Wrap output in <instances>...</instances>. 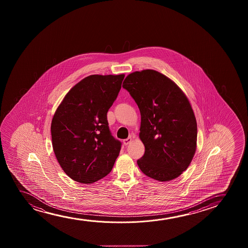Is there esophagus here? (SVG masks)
<instances>
[{
    "label": "esophagus",
    "instance_id": "obj_1",
    "mask_svg": "<svg viewBox=\"0 0 248 248\" xmlns=\"http://www.w3.org/2000/svg\"><path fill=\"white\" fill-rule=\"evenodd\" d=\"M131 140H132V138L131 137H129V138H127V139L124 140V144L127 146V145H129V143L131 142Z\"/></svg>",
    "mask_w": 248,
    "mask_h": 248
}]
</instances>
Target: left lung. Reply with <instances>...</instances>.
<instances>
[{
  "label": "left lung",
  "instance_id": "1",
  "mask_svg": "<svg viewBox=\"0 0 248 248\" xmlns=\"http://www.w3.org/2000/svg\"><path fill=\"white\" fill-rule=\"evenodd\" d=\"M123 87L140 112L139 136L145 153L137 161L140 170L161 182L176 179L197 150V120L186 95L173 80L153 69L129 74Z\"/></svg>",
  "mask_w": 248,
  "mask_h": 248
}]
</instances>
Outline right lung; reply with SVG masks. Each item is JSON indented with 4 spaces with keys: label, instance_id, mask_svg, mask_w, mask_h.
<instances>
[{
    "label": "right lung",
    "instance_id": "1",
    "mask_svg": "<svg viewBox=\"0 0 248 248\" xmlns=\"http://www.w3.org/2000/svg\"><path fill=\"white\" fill-rule=\"evenodd\" d=\"M124 75H92L67 93L51 120L55 156L65 173L82 184L108 175L121 149L111 135L107 113Z\"/></svg>",
    "mask_w": 248,
    "mask_h": 248
}]
</instances>
